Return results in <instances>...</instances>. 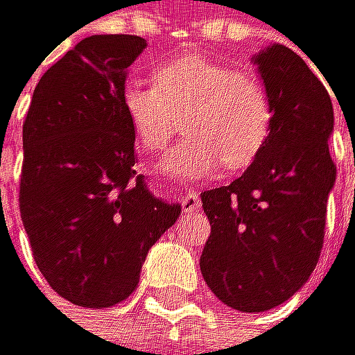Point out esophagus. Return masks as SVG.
Instances as JSON below:
<instances>
[{
  "label": "esophagus",
  "instance_id": "1",
  "mask_svg": "<svg viewBox=\"0 0 355 355\" xmlns=\"http://www.w3.org/2000/svg\"><path fill=\"white\" fill-rule=\"evenodd\" d=\"M200 209V196L196 189H189V192L185 194L183 198V211L192 214V211H198Z\"/></svg>",
  "mask_w": 355,
  "mask_h": 355
}]
</instances>
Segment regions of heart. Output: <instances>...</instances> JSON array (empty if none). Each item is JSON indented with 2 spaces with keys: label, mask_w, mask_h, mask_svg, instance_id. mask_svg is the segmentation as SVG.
Here are the masks:
<instances>
[{
  "label": "heart",
  "mask_w": 355,
  "mask_h": 355,
  "mask_svg": "<svg viewBox=\"0 0 355 355\" xmlns=\"http://www.w3.org/2000/svg\"><path fill=\"white\" fill-rule=\"evenodd\" d=\"M119 106L146 153H161L179 130L187 137L163 157L172 179H211L257 159L272 126V102L255 76L209 56H179L155 71V85L130 78Z\"/></svg>",
  "instance_id": "obj_1"
}]
</instances>
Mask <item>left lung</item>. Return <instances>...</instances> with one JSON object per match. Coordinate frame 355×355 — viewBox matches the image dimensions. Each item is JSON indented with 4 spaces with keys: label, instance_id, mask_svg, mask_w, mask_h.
<instances>
[{
    "label": "left lung",
    "instance_id": "left-lung-1",
    "mask_svg": "<svg viewBox=\"0 0 355 355\" xmlns=\"http://www.w3.org/2000/svg\"><path fill=\"white\" fill-rule=\"evenodd\" d=\"M253 65L272 102L268 141L240 179L200 194L211 225L200 272L240 312L277 308L308 282L336 181L327 146L334 109L321 78L279 43L257 52Z\"/></svg>",
    "mask_w": 355,
    "mask_h": 355
}]
</instances>
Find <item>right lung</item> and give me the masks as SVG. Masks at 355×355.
I'll return each mask as SVG.
<instances>
[{"mask_svg":"<svg viewBox=\"0 0 355 355\" xmlns=\"http://www.w3.org/2000/svg\"><path fill=\"white\" fill-rule=\"evenodd\" d=\"M141 37H87L49 67L24 122L19 211L54 293L111 308L139 284L150 246L181 216L137 176L135 135L119 106Z\"/></svg>","mask_w":355,"mask_h":355,"instance_id":"right-lung-1","label":"right lung"}]
</instances>
